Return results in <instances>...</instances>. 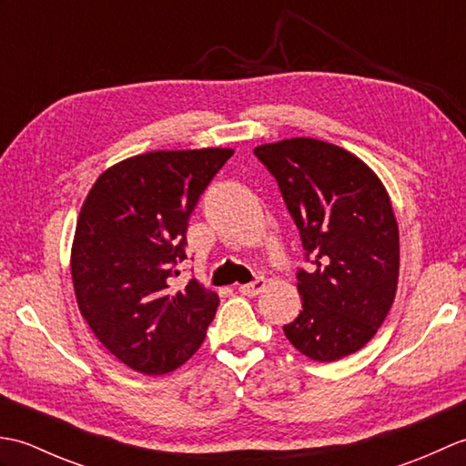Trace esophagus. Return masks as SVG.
<instances>
[{
  "mask_svg": "<svg viewBox=\"0 0 466 466\" xmlns=\"http://www.w3.org/2000/svg\"><path fill=\"white\" fill-rule=\"evenodd\" d=\"M264 289H266V280L262 279V276H258V279L248 282V284L238 286L240 294H246V296H256V294H260Z\"/></svg>",
  "mask_w": 466,
  "mask_h": 466,
  "instance_id": "obj_1",
  "label": "esophagus"
}]
</instances>
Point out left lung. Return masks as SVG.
<instances>
[{
	"mask_svg": "<svg viewBox=\"0 0 466 466\" xmlns=\"http://www.w3.org/2000/svg\"><path fill=\"white\" fill-rule=\"evenodd\" d=\"M279 182L312 270H300L299 319L284 326L296 350L340 360L369 342L394 302L399 224L380 177L359 156L314 137L254 147Z\"/></svg>",
	"mask_w": 466,
	"mask_h": 466,
	"instance_id": "obj_1",
	"label": "left lung"
}]
</instances>
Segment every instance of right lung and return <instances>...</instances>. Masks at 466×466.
I'll list each match as a JSON object with an SVG mask.
<instances>
[{
  "instance_id": "obj_1",
  "label": "right lung",
  "mask_w": 466,
  "mask_h": 466,
  "mask_svg": "<svg viewBox=\"0 0 466 466\" xmlns=\"http://www.w3.org/2000/svg\"><path fill=\"white\" fill-rule=\"evenodd\" d=\"M232 147L157 150L114 164L77 216L72 282L84 320L117 360L172 372L206 339L220 299L192 279L170 289L186 258L187 218Z\"/></svg>"
}]
</instances>
